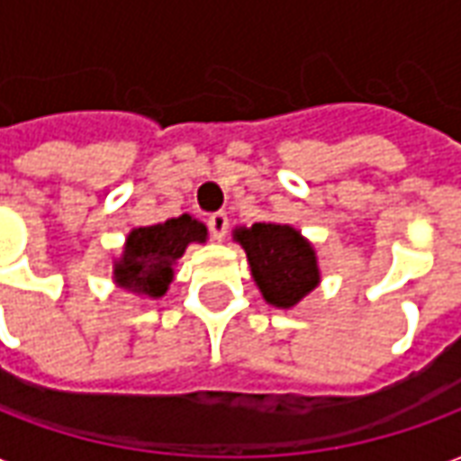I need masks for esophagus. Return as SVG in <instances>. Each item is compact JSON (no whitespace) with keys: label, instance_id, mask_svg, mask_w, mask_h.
<instances>
[{"label":"esophagus","instance_id":"34e87169","mask_svg":"<svg viewBox=\"0 0 461 461\" xmlns=\"http://www.w3.org/2000/svg\"><path fill=\"white\" fill-rule=\"evenodd\" d=\"M207 224H210L212 237H214L217 241H221L224 237H227V230H230V220H227V214H224V212H214Z\"/></svg>","mask_w":461,"mask_h":461}]
</instances>
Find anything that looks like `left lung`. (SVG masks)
<instances>
[{
  "instance_id": "1",
  "label": "left lung",
  "mask_w": 461,
  "mask_h": 461,
  "mask_svg": "<svg viewBox=\"0 0 461 461\" xmlns=\"http://www.w3.org/2000/svg\"><path fill=\"white\" fill-rule=\"evenodd\" d=\"M231 237L247 251L251 279L274 309H294L321 284L316 249L296 227L257 221L237 227Z\"/></svg>"
}]
</instances>
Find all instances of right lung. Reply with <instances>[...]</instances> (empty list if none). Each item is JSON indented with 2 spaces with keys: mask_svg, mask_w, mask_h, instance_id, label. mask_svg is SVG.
Instances as JSON below:
<instances>
[{
  "mask_svg": "<svg viewBox=\"0 0 461 461\" xmlns=\"http://www.w3.org/2000/svg\"><path fill=\"white\" fill-rule=\"evenodd\" d=\"M207 234V227L192 214L135 227L113 261V284L142 299H162L175 279L177 259L190 244H204Z\"/></svg>",
  "mask_w": 461,
  "mask_h": 461,
  "instance_id": "right-lung-1",
  "label": "right lung"
}]
</instances>
